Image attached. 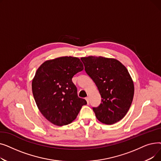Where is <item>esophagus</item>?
<instances>
[{"mask_svg":"<svg viewBox=\"0 0 161 161\" xmlns=\"http://www.w3.org/2000/svg\"><path fill=\"white\" fill-rule=\"evenodd\" d=\"M86 100H87V104H89V97H86Z\"/></svg>","mask_w":161,"mask_h":161,"instance_id":"obj_1","label":"esophagus"}]
</instances>
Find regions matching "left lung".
<instances>
[{
	"instance_id": "obj_1",
	"label": "left lung",
	"mask_w": 161,
	"mask_h": 161,
	"mask_svg": "<svg viewBox=\"0 0 161 161\" xmlns=\"http://www.w3.org/2000/svg\"><path fill=\"white\" fill-rule=\"evenodd\" d=\"M81 60L102 98L100 104L92 108L97 119L106 125L122 119L131 106L134 92L126 68L115 58L89 56Z\"/></svg>"
}]
</instances>
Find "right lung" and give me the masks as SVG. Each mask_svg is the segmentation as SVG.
<instances>
[{
	"label": "right lung",
	"instance_id": "right-lung-1",
	"mask_svg": "<svg viewBox=\"0 0 161 161\" xmlns=\"http://www.w3.org/2000/svg\"><path fill=\"white\" fill-rule=\"evenodd\" d=\"M83 70L80 58L61 57L42 63L32 81L34 98L41 114L52 123H71L81 107L87 104L78 97L73 76Z\"/></svg>",
	"mask_w": 161,
	"mask_h": 161
}]
</instances>
